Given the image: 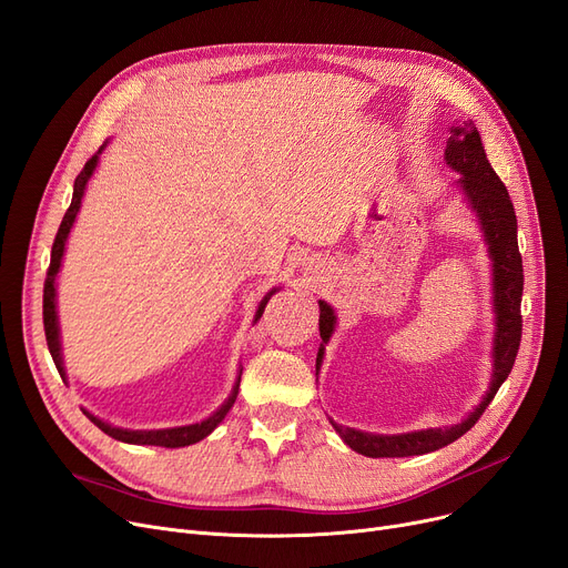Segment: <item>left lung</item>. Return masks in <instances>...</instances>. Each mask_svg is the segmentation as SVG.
I'll return each mask as SVG.
<instances>
[{"mask_svg":"<svg viewBox=\"0 0 568 568\" xmlns=\"http://www.w3.org/2000/svg\"><path fill=\"white\" fill-rule=\"evenodd\" d=\"M450 139L446 145V164L459 171V187L466 196L468 206L480 220V227L487 241V253L491 257V283H495V313H497V332H495V374H491L489 392L483 402L468 413L466 420L455 427L443 429H423L410 434L397 436H383V434H366L351 427H341L332 420V427L338 436L348 443V446L366 457H410V455H425L434 453L448 443L457 440L471 429L489 402L495 399L501 383L508 378L510 368L515 364L517 351H520L523 341V255L517 248V217L515 209L508 196L506 185L491 169L480 134L474 125V120L462 122L459 128L450 130ZM336 325V315L327 302H320V338L323 343L329 341ZM325 355V345H320L315 366L320 368Z\"/></svg>","mask_w":568,"mask_h":568,"instance_id":"obj_1","label":"left lung"}]
</instances>
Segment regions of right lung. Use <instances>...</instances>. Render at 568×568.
Returning a JSON list of instances; mask_svg holds the SVG:
<instances>
[{"instance_id": "add662e5", "label": "right lung", "mask_w": 568, "mask_h": 568, "mask_svg": "<svg viewBox=\"0 0 568 568\" xmlns=\"http://www.w3.org/2000/svg\"><path fill=\"white\" fill-rule=\"evenodd\" d=\"M106 145V143H104ZM104 145L100 148V153L92 155L81 174L77 176V181H73V196H71V204L62 217L60 223V230L55 234V241H53V251H51V266H48V274H45V283H43V329H45V343H48V351H51V357L58 366V372L64 381V366H62V351H60V329H58V313H55V276L60 271V264H62V255H64V243H67V236H69V230L73 225V220H77V213L81 209V200H83V192H85V185L92 176V171L97 166V162H100V155L104 151ZM276 290H271L266 297L260 302V308L255 313V323L262 317L264 313V306L268 302L271 294H274ZM239 383H241V374L236 378V385L230 394V399L220 406L211 417H206L204 423H196V425H187V427H174V429H151V432H134V429H120V427H111L109 423H102L100 417L90 415L88 410H83L90 423H94L97 427H100L104 434H109L111 438L115 440H122V443H134V446H162V448H185V446H192V443L206 438L220 423L225 420V415L230 413V408L234 406L236 402V394H239Z\"/></svg>"}]
</instances>
